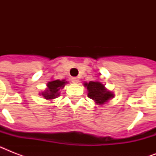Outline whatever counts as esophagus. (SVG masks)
Returning a JSON list of instances; mask_svg holds the SVG:
<instances>
[{
    "label": "esophagus",
    "instance_id": "1",
    "mask_svg": "<svg viewBox=\"0 0 156 156\" xmlns=\"http://www.w3.org/2000/svg\"><path fill=\"white\" fill-rule=\"evenodd\" d=\"M71 81L73 83H78L79 82V79L78 78H71Z\"/></svg>",
    "mask_w": 156,
    "mask_h": 156
}]
</instances>
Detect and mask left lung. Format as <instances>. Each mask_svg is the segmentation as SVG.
Masks as SVG:
<instances>
[{
    "mask_svg": "<svg viewBox=\"0 0 156 156\" xmlns=\"http://www.w3.org/2000/svg\"><path fill=\"white\" fill-rule=\"evenodd\" d=\"M84 87L87 89V96L98 105H103L114 97V93L108 90L105 86L99 81L84 83Z\"/></svg>",
    "mask_w": 156,
    "mask_h": 156,
    "instance_id": "8db88e82",
    "label": "left lung"
}]
</instances>
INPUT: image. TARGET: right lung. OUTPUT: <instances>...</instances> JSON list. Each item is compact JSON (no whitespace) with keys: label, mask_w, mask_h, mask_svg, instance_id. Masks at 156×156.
<instances>
[{"label":"right lung","mask_w":156,"mask_h":156,"mask_svg":"<svg viewBox=\"0 0 156 156\" xmlns=\"http://www.w3.org/2000/svg\"><path fill=\"white\" fill-rule=\"evenodd\" d=\"M67 83L68 82L66 81V79L49 81L47 83V88L40 93V95H42L45 100H53L54 99L60 96V90L61 89H63Z\"/></svg>","instance_id":"obj_1"}]
</instances>
